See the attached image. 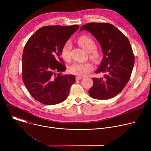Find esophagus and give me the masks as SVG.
<instances>
[{"label":"esophagus","mask_w":151,"mask_h":151,"mask_svg":"<svg viewBox=\"0 0 151 151\" xmlns=\"http://www.w3.org/2000/svg\"><path fill=\"white\" fill-rule=\"evenodd\" d=\"M82 79V76H76V81H79V80H81V79Z\"/></svg>","instance_id":"34e87169"}]
</instances>
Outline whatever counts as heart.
Segmentation results:
<instances>
[{"mask_svg": "<svg viewBox=\"0 0 151 151\" xmlns=\"http://www.w3.org/2000/svg\"><path fill=\"white\" fill-rule=\"evenodd\" d=\"M78 44L89 52L90 58L97 61L99 58V54L96 49L95 41L90 36L87 35L81 36L77 40ZM72 49V43L67 41L64 44L61 50V56L64 60L69 62L71 60L70 50ZM93 70V64L89 62L86 63H75L69 68V72L72 74L80 76L87 75Z\"/></svg>", "mask_w": 151, "mask_h": 151, "instance_id": "b5f03b06", "label": "heart"}]
</instances>
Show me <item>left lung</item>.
<instances>
[{
	"label": "left lung",
	"mask_w": 151,
	"mask_h": 151,
	"mask_svg": "<svg viewBox=\"0 0 151 151\" xmlns=\"http://www.w3.org/2000/svg\"><path fill=\"white\" fill-rule=\"evenodd\" d=\"M90 32L101 45L103 57L96 73L103 77L93 78L90 96L99 100H107L119 94L130 78L134 55L128 38L114 25L107 23H90L80 31Z\"/></svg>",
	"instance_id": "1"
}]
</instances>
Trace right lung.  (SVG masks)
I'll return each mask as SVG.
<instances>
[{
	"label": "right lung",
	"instance_id": "add662e5",
	"mask_svg": "<svg viewBox=\"0 0 151 151\" xmlns=\"http://www.w3.org/2000/svg\"><path fill=\"white\" fill-rule=\"evenodd\" d=\"M79 28L78 25L44 26L27 40L22 56V78L31 96L39 102L53 105L68 97L76 81L73 75H61L66 69L61 50Z\"/></svg>",
	"mask_w": 151,
	"mask_h": 151
}]
</instances>
